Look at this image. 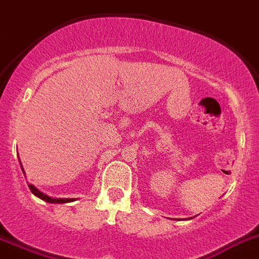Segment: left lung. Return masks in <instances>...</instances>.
Listing matches in <instances>:
<instances>
[{"mask_svg":"<svg viewBox=\"0 0 259 259\" xmlns=\"http://www.w3.org/2000/svg\"><path fill=\"white\" fill-rule=\"evenodd\" d=\"M190 219H192V217H190Z\"/></svg>","mask_w":259,"mask_h":259,"instance_id":"8db88e82","label":"left lung"}]
</instances>
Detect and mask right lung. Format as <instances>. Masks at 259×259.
<instances>
[{
  "label": "right lung",
  "mask_w": 259,
  "mask_h": 259,
  "mask_svg": "<svg viewBox=\"0 0 259 259\" xmlns=\"http://www.w3.org/2000/svg\"><path fill=\"white\" fill-rule=\"evenodd\" d=\"M20 166H21V170H23V172L25 174L21 162H20ZM28 185H29V189L31 190V193H33L35 197L40 198V199L46 200V202H48V203H69V202H74L75 200L74 198H51V197H48L47 194H45V193L40 192V190H38L34 185H31V184H28Z\"/></svg>",
  "instance_id": "1"
}]
</instances>
